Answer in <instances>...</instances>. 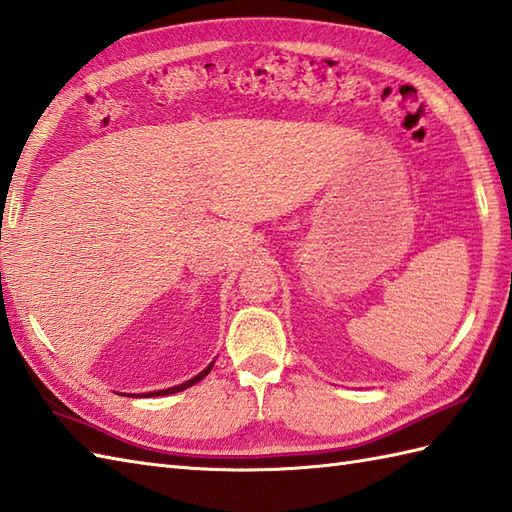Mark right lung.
Wrapping results in <instances>:
<instances>
[{
	"instance_id": "obj_1",
	"label": "right lung",
	"mask_w": 512,
	"mask_h": 512,
	"mask_svg": "<svg viewBox=\"0 0 512 512\" xmlns=\"http://www.w3.org/2000/svg\"><path fill=\"white\" fill-rule=\"evenodd\" d=\"M212 370V363H210V366L206 368V370H203L201 374H197V377L195 379H190V381H186V383H181V385H175V388H168V390H160V392H151L149 396H164V394H175V392H181V390H186V388H190V385H195L197 381H201L203 377H206V374Z\"/></svg>"
}]
</instances>
